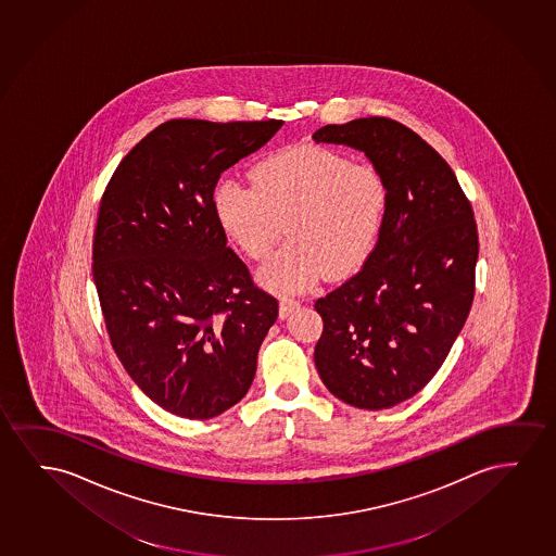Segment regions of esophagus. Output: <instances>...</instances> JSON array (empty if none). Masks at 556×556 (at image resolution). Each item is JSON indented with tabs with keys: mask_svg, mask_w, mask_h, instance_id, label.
I'll list each match as a JSON object with an SVG mask.
<instances>
[{
	"mask_svg": "<svg viewBox=\"0 0 556 556\" xmlns=\"http://www.w3.org/2000/svg\"><path fill=\"white\" fill-rule=\"evenodd\" d=\"M299 308V301L295 299L283 298L280 301V318H288L291 313H295Z\"/></svg>",
	"mask_w": 556,
	"mask_h": 556,
	"instance_id": "esophagus-1",
	"label": "esophagus"
}]
</instances>
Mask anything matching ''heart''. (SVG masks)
I'll use <instances>...</instances> for the list:
<instances>
[{
  "mask_svg": "<svg viewBox=\"0 0 556 556\" xmlns=\"http://www.w3.org/2000/svg\"><path fill=\"white\" fill-rule=\"evenodd\" d=\"M251 179L255 187L223 182L213 204L223 230L251 258H265L288 225L290 242L258 273L268 288L299 293L328 273L341 278L376 248L389 190L374 165L299 144L263 157Z\"/></svg>",
  "mask_w": 556,
  "mask_h": 556,
  "instance_id": "b5f03b06",
  "label": "heart"
}]
</instances>
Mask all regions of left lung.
Segmentation results:
<instances>
[{
  "mask_svg": "<svg viewBox=\"0 0 556 556\" xmlns=\"http://www.w3.org/2000/svg\"><path fill=\"white\" fill-rule=\"evenodd\" d=\"M313 139L362 150L389 190L379 240L361 273L314 305L324 320L314 364L346 404L396 406L434 377L469 316L475 213L446 160L391 117L324 126Z\"/></svg>",
  "mask_w": 556,
  "mask_h": 556,
  "instance_id": "8db88e82",
  "label": "left lung"
}]
</instances>
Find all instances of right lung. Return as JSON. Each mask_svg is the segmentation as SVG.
Wrapping results in <instances>:
<instances>
[{
	"instance_id": "add662e5",
	"label": "right lung",
	"mask_w": 556,
	"mask_h": 556,
	"mask_svg": "<svg viewBox=\"0 0 556 556\" xmlns=\"http://www.w3.org/2000/svg\"><path fill=\"white\" fill-rule=\"evenodd\" d=\"M282 119H169L127 154L102 194L93 280L110 343L165 412L212 419L250 391L278 301L227 248L213 192Z\"/></svg>"
}]
</instances>
